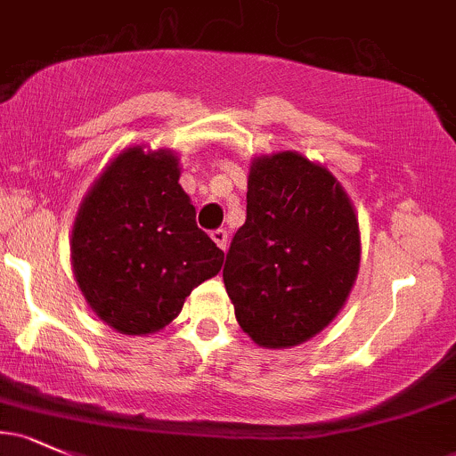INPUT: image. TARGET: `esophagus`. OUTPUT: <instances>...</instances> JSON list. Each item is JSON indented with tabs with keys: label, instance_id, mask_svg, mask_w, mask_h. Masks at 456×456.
I'll return each instance as SVG.
<instances>
[{
	"label": "esophagus",
	"instance_id": "34e87169",
	"mask_svg": "<svg viewBox=\"0 0 456 456\" xmlns=\"http://www.w3.org/2000/svg\"><path fill=\"white\" fill-rule=\"evenodd\" d=\"M210 235H212L214 242H216L218 248L227 250V242H229V233H227V229H214V232H212Z\"/></svg>",
	"mask_w": 456,
	"mask_h": 456
}]
</instances>
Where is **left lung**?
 I'll return each mask as SVG.
<instances>
[{"label": "left lung", "instance_id": "8db88e82", "mask_svg": "<svg viewBox=\"0 0 456 456\" xmlns=\"http://www.w3.org/2000/svg\"><path fill=\"white\" fill-rule=\"evenodd\" d=\"M358 264V221L330 171L294 151L253 162L223 281L255 343L294 347L315 337L341 311Z\"/></svg>", "mask_w": 456, "mask_h": 456}]
</instances>
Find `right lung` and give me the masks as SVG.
Masks as SVG:
<instances>
[{
    "label": "right lung",
    "instance_id": "add662e5",
    "mask_svg": "<svg viewBox=\"0 0 456 456\" xmlns=\"http://www.w3.org/2000/svg\"><path fill=\"white\" fill-rule=\"evenodd\" d=\"M169 151L130 148L83 199L72 268L83 296L122 334L159 332L186 296L221 270L224 253L197 227Z\"/></svg>",
    "mask_w": 456,
    "mask_h": 456
}]
</instances>
